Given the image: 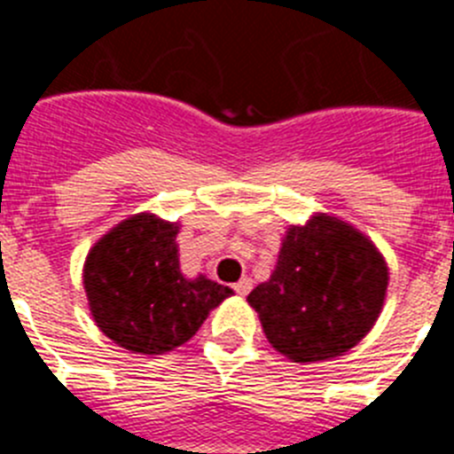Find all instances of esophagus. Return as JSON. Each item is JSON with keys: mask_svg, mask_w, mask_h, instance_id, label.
Wrapping results in <instances>:
<instances>
[{"mask_svg": "<svg viewBox=\"0 0 454 454\" xmlns=\"http://www.w3.org/2000/svg\"><path fill=\"white\" fill-rule=\"evenodd\" d=\"M234 291L239 293V295H247V293L252 291V279H250V277H243V279H239V282L234 284Z\"/></svg>", "mask_w": 454, "mask_h": 454, "instance_id": "1", "label": "esophagus"}]
</instances>
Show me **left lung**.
Listing matches in <instances>:
<instances>
[{"mask_svg":"<svg viewBox=\"0 0 454 454\" xmlns=\"http://www.w3.org/2000/svg\"><path fill=\"white\" fill-rule=\"evenodd\" d=\"M388 266L366 234L314 214L288 224L270 279L247 295L268 343L295 364L346 355L382 314Z\"/></svg>","mask_w":454,"mask_h":454,"instance_id":"8db88e82","label":"left lung"}]
</instances>
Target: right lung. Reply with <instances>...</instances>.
<instances>
[{
  "mask_svg": "<svg viewBox=\"0 0 454 454\" xmlns=\"http://www.w3.org/2000/svg\"><path fill=\"white\" fill-rule=\"evenodd\" d=\"M179 223L136 214L108 230L83 263L92 320L134 355H166L202 327L208 311L234 295L230 286L179 268Z\"/></svg>",
  "mask_w": 454,
  "mask_h": 454,
  "instance_id": "right-lung-1",
  "label": "right lung"
}]
</instances>
